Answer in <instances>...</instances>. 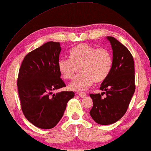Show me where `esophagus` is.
I'll use <instances>...</instances> for the list:
<instances>
[{"mask_svg":"<svg viewBox=\"0 0 151 151\" xmlns=\"http://www.w3.org/2000/svg\"><path fill=\"white\" fill-rule=\"evenodd\" d=\"M78 96H79L81 98H84V97L86 96V93H84V92L78 93Z\"/></svg>","mask_w":151,"mask_h":151,"instance_id":"1","label":"esophagus"}]
</instances>
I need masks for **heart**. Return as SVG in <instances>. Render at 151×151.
Instances as JSON below:
<instances>
[{
    "label": "heart",
    "instance_id": "heart-1",
    "mask_svg": "<svg viewBox=\"0 0 151 151\" xmlns=\"http://www.w3.org/2000/svg\"><path fill=\"white\" fill-rule=\"evenodd\" d=\"M57 66L65 79L73 78L79 68L81 74L70 83L69 88L81 92L90 88L94 81L102 82L107 77L111 69L112 58L105 48H95L82 43L70 50V59H59Z\"/></svg>",
    "mask_w": 151,
    "mask_h": 151
}]
</instances>
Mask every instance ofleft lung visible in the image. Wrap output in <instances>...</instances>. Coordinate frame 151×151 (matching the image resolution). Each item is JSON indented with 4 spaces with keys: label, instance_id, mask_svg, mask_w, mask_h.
<instances>
[{
    "label": "left lung",
    "instance_id": "1",
    "mask_svg": "<svg viewBox=\"0 0 151 151\" xmlns=\"http://www.w3.org/2000/svg\"><path fill=\"white\" fill-rule=\"evenodd\" d=\"M107 39L113 50L111 71L100 87L101 94H90L93 101L90 114L101 125L115 123L124 115L135 89L132 55L116 38L107 36ZM104 93L106 96L102 98Z\"/></svg>",
    "mask_w": 151,
    "mask_h": 151
}]
</instances>
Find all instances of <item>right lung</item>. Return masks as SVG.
<instances>
[{"mask_svg":"<svg viewBox=\"0 0 151 151\" xmlns=\"http://www.w3.org/2000/svg\"><path fill=\"white\" fill-rule=\"evenodd\" d=\"M61 50L59 42H46L25 56L19 70L17 86L22 112L40 129L56 126L75 96L73 92L52 93L65 86L57 66Z\"/></svg>","mask_w":151,"mask_h":151,"instance_id":"right-lung-1","label":"right lung"}]
</instances>
